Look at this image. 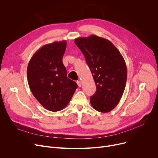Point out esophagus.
<instances>
[{
	"instance_id": "34e87169",
	"label": "esophagus",
	"mask_w": 158,
	"mask_h": 158,
	"mask_svg": "<svg viewBox=\"0 0 158 158\" xmlns=\"http://www.w3.org/2000/svg\"><path fill=\"white\" fill-rule=\"evenodd\" d=\"M77 85H78L79 87H81V85H82V82L81 81H77Z\"/></svg>"
}]
</instances>
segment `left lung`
<instances>
[{
  "instance_id": "1",
  "label": "left lung",
  "mask_w": 158,
  "mask_h": 158,
  "mask_svg": "<svg viewBox=\"0 0 158 158\" xmlns=\"http://www.w3.org/2000/svg\"><path fill=\"white\" fill-rule=\"evenodd\" d=\"M85 57L97 86L90 98L93 108L109 112L119 103L125 89L127 69L119 50L107 39L91 35L74 40Z\"/></svg>"
}]
</instances>
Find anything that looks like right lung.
I'll list each match as a JSON object with an SVG mask.
<instances>
[{
    "label": "right lung",
    "instance_id": "add662e5",
    "mask_svg": "<svg viewBox=\"0 0 158 158\" xmlns=\"http://www.w3.org/2000/svg\"><path fill=\"white\" fill-rule=\"evenodd\" d=\"M67 42L48 44L37 50L27 67V79L30 90L38 102L48 110L64 109L77 88L69 79L62 58Z\"/></svg>",
    "mask_w": 158,
    "mask_h": 158
}]
</instances>
